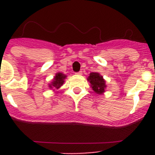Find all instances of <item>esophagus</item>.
Here are the masks:
<instances>
[{
    "label": "esophagus",
    "mask_w": 155,
    "mask_h": 155,
    "mask_svg": "<svg viewBox=\"0 0 155 155\" xmlns=\"http://www.w3.org/2000/svg\"><path fill=\"white\" fill-rule=\"evenodd\" d=\"M76 74H78V75H81V74H82V71H79V72H78V73H76Z\"/></svg>",
    "instance_id": "esophagus-1"
}]
</instances>
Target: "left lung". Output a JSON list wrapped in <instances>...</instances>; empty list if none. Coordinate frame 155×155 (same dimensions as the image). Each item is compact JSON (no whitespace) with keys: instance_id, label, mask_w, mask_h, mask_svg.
<instances>
[{"instance_id":"1","label":"left lung","mask_w":155,"mask_h":155,"mask_svg":"<svg viewBox=\"0 0 155 155\" xmlns=\"http://www.w3.org/2000/svg\"><path fill=\"white\" fill-rule=\"evenodd\" d=\"M87 80L90 83V86L94 92L96 94H102L105 91V88L107 87L105 84V80L99 73L98 72L90 73Z\"/></svg>"}]
</instances>
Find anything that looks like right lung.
<instances>
[{"mask_svg":"<svg viewBox=\"0 0 155 155\" xmlns=\"http://www.w3.org/2000/svg\"><path fill=\"white\" fill-rule=\"evenodd\" d=\"M66 78H67V75L66 74L61 73V72H57L55 76H54V78H53V81L49 84V87H50V89H53L54 88L53 91L59 89L63 85L64 82H65Z\"/></svg>","mask_w":155,"mask_h":155,"instance_id":"add662e5","label":"right lung"}]
</instances>
